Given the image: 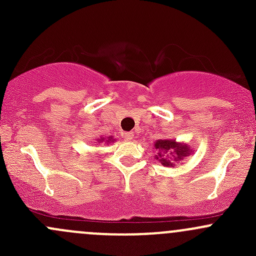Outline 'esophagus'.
Listing matches in <instances>:
<instances>
[{"mask_svg": "<svg viewBox=\"0 0 256 256\" xmlns=\"http://www.w3.org/2000/svg\"><path fill=\"white\" fill-rule=\"evenodd\" d=\"M124 138L126 141H131L134 138V132H125L124 134Z\"/></svg>", "mask_w": 256, "mask_h": 256, "instance_id": "34e87169", "label": "esophagus"}]
</instances>
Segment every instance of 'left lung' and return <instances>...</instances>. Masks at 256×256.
<instances>
[{"label":"left lung","instance_id":"left-lung-1","mask_svg":"<svg viewBox=\"0 0 256 256\" xmlns=\"http://www.w3.org/2000/svg\"><path fill=\"white\" fill-rule=\"evenodd\" d=\"M157 154L156 160L161 162L162 166L174 167L192 154V147L184 142H177L176 140L161 138L154 144Z\"/></svg>","mask_w":256,"mask_h":256}]
</instances>
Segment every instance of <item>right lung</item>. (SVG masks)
<instances>
[{"label":"right lung","instance_id":"1","mask_svg":"<svg viewBox=\"0 0 256 256\" xmlns=\"http://www.w3.org/2000/svg\"><path fill=\"white\" fill-rule=\"evenodd\" d=\"M96 144H112L114 141H116V138H114V136H105V138H96Z\"/></svg>","mask_w":256,"mask_h":256}]
</instances>
